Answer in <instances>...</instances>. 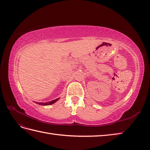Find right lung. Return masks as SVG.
<instances>
[{"label":"right lung","instance_id":"add662e5","mask_svg":"<svg viewBox=\"0 0 150 150\" xmlns=\"http://www.w3.org/2000/svg\"><path fill=\"white\" fill-rule=\"evenodd\" d=\"M59 99V98L54 99V100H52L51 101H49V102H47V103H38V104L39 105H52L53 103H54L56 101H57Z\"/></svg>","mask_w":150,"mask_h":150}]
</instances>
